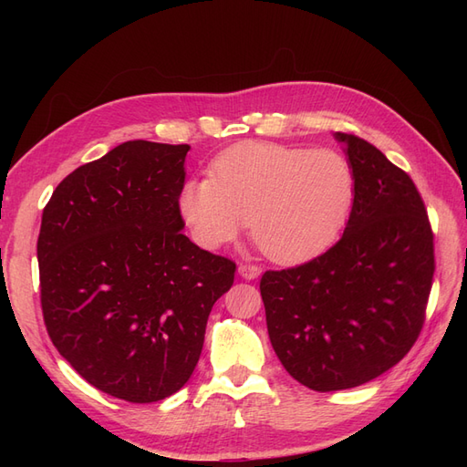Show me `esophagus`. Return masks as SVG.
Wrapping results in <instances>:
<instances>
[{
  "mask_svg": "<svg viewBox=\"0 0 467 467\" xmlns=\"http://www.w3.org/2000/svg\"><path fill=\"white\" fill-rule=\"evenodd\" d=\"M237 271L245 280H253V278H257L261 275V266L251 265V263H244V265H239Z\"/></svg>",
  "mask_w": 467,
  "mask_h": 467,
  "instance_id": "34e87169",
  "label": "esophagus"
}]
</instances>
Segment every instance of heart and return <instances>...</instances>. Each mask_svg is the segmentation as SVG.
I'll return each mask as SVG.
<instances>
[{"mask_svg": "<svg viewBox=\"0 0 467 467\" xmlns=\"http://www.w3.org/2000/svg\"><path fill=\"white\" fill-rule=\"evenodd\" d=\"M212 173L189 179L179 196L182 220L206 249L232 242L249 220L266 257L304 261L333 242L355 201V173L333 150L239 144L220 155Z\"/></svg>", "mask_w": 467, "mask_h": 467, "instance_id": "heart-1", "label": "heart"}]
</instances>
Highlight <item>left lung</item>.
<instances>
[{
    "mask_svg": "<svg viewBox=\"0 0 467 467\" xmlns=\"http://www.w3.org/2000/svg\"><path fill=\"white\" fill-rule=\"evenodd\" d=\"M335 138L355 173L343 237L312 261L266 271L259 286L278 360L316 391L357 388L398 364L425 325L434 275L413 179L366 140Z\"/></svg>",
    "mask_w": 467,
    "mask_h": 467,
    "instance_id": "1",
    "label": "left lung"
}]
</instances>
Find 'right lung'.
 <instances>
[{
    "instance_id": "right-lung-1",
    "label": "right lung",
    "mask_w": 467,
    "mask_h": 467,
    "mask_svg": "<svg viewBox=\"0 0 467 467\" xmlns=\"http://www.w3.org/2000/svg\"><path fill=\"white\" fill-rule=\"evenodd\" d=\"M189 144L132 140L69 173L42 210L40 306L91 386L153 403L187 384L235 263L194 245L179 196Z\"/></svg>"
}]
</instances>
